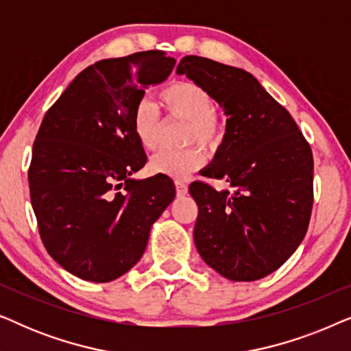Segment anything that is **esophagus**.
Masks as SVG:
<instances>
[{
	"mask_svg": "<svg viewBox=\"0 0 351 351\" xmlns=\"http://www.w3.org/2000/svg\"><path fill=\"white\" fill-rule=\"evenodd\" d=\"M176 193H177V196H185L186 193H189V185H186L185 182L177 180L176 182Z\"/></svg>",
	"mask_w": 351,
	"mask_h": 351,
	"instance_id": "34e87169",
	"label": "esophagus"
}]
</instances>
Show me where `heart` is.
Masks as SVG:
<instances>
[{
    "instance_id": "b5f03b06",
    "label": "heart",
    "mask_w": 351,
    "mask_h": 351,
    "mask_svg": "<svg viewBox=\"0 0 351 351\" xmlns=\"http://www.w3.org/2000/svg\"><path fill=\"white\" fill-rule=\"evenodd\" d=\"M160 105L167 118L186 121V143L214 145L222 136V124L217 114V104L209 90L191 81H176L158 95ZM132 129L138 143L145 150H156L160 145L162 118L153 102L143 100L134 110ZM206 155L199 147L186 148L184 152H161L150 160L148 169L153 174L166 176L174 180H186L204 165Z\"/></svg>"
}]
</instances>
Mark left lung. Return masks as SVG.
Instances as JSON below:
<instances>
[{"label": "left lung", "mask_w": 351, "mask_h": 351, "mask_svg": "<svg viewBox=\"0 0 351 351\" xmlns=\"http://www.w3.org/2000/svg\"><path fill=\"white\" fill-rule=\"evenodd\" d=\"M227 114L209 179L193 182L198 204L195 244L210 268L232 281H256L278 270L304 239L313 206V155L289 112L246 70L198 56L179 62Z\"/></svg>", "instance_id": "left-lung-1"}]
</instances>
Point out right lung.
<instances>
[{"instance_id":"obj_1","label":"right lung","mask_w":351,"mask_h":351,"mask_svg":"<svg viewBox=\"0 0 351 351\" xmlns=\"http://www.w3.org/2000/svg\"><path fill=\"white\" fill-rule=\"evenodd\" d=\"M174 65L162 51L95 62L43 118L28 169L32 206L46 251L81 280L108 282L131 270L174 199L169 177L131 179L147 162L134 110Z\"/></svg>"}]
</instances>
